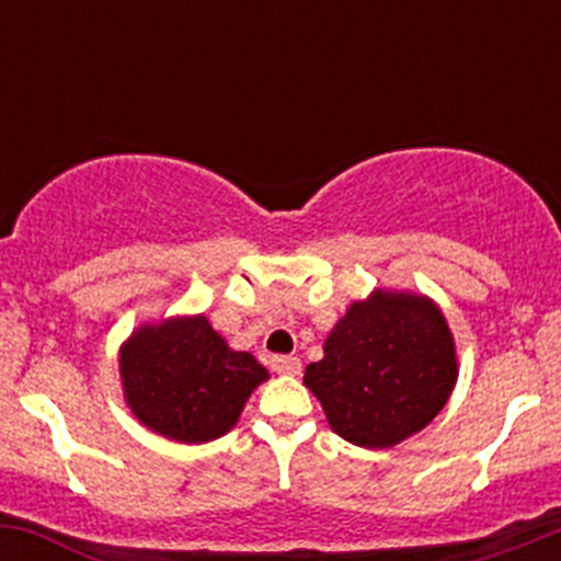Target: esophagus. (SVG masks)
<instances>
[{
	"instance_id": "obj_1",
	"label": "esophagus",
	"mask_w": 561,
	"mask_h": 561,
	"mask_svg": "<svg viewBox=\"0 0 561 561\" xmlns=\"http://www.w3.org/2000/svg\"><path fill=\"white\" fill-rule=\"evenodd\" d=\"M272 369L276 371V375L295 377V375H300L302 364H300V358H295V356H274L272 358Z\"/></svg>"
}]
</instances>
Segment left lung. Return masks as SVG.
Segmentation results:
<instances>
[{
	"mask_svg": "<svg viewBox=\"0 0 561 561\" xmlns=\"http://www.w3.org/2000/svg\"><path fill=\"white\" fill-rule=\"evenodd\" d=\"M456 379V340L440 306L422 293L377 287L347 306L302 385L343 440L392 448L440 414Z\"/></svg>",
	"mask_w": 561,
	"mask_h": 561,
	"instance_id": "obj_1",
	"label": "left lung"
}]
</instances>
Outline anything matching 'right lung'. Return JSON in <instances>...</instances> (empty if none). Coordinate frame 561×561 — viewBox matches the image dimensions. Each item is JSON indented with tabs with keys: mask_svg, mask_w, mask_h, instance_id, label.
<instances>
[{
	"mask_svg": "<svg viewBox=\"0 0 561 561\" xmlns=\"http://www.w3.org/2000/svg\"><path fill=\"white\" fill-rule=\"evenodd\" d=\"M118 371L139 424L190 446L227 435L268 379L266 366L229 347L205 313L139 324L121 345Z\"/></svg>",
	"mask_w": 561,
	"mask_h": 561,
	"instance_id": "add662e5",
	"label": "right lung"
}]
</instances>
